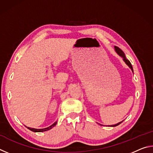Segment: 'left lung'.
Instances as JSON below:
<instances>
[{
    "instance_id": "8db88e82",
    "label": "left lung",
    "mask_w": 153,
    "mask_h": 153,
    "mask_svg": "<svg viewBox=\"0 0 153 153\" xmlns=\"http://www.w3.org/2000/svg\"><path fill=\"white\" fill-rule=\"evenodd\" d=\"M115 51H116V53H117L119 55H120V56H121V57L123 58V61L125 62V63H126V65H128V67L131 69V71H133V67H132V65H131V63H130V62H129V61L128 60V59H126V56H125V54H124L123 52L122 51H121L120 48L117 47V46H115ZM122 121H121V122L118 123H117V124H115V125H111V127H115V126H118V125H120V123H122ZM101 126H102V125H101Z\"/></svg>"
}]
</instances>
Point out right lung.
Instances as JSON below:
<instances>
[{
	"label": "right lung",
	"instance_id": "1",
	"mask_svg": "<svg viewBox=\"0 0 153 153\" xmlns=\"http://www.w3.org/2000/svg\"><path fill=\"white\" fill-rule=\"evenodd\" d=\"M56 123H57V121H56V122L54 123L53 125H51V126L48 127V128H43V129H35V128H29V127H27V129H29L30 130L32 131H34V132H42V131H47L49 130V129H51V128H53L54 126H56Z\"/></svg>",
	"mask_w": 153,
	"mask_h": 153
}]
</instances>
